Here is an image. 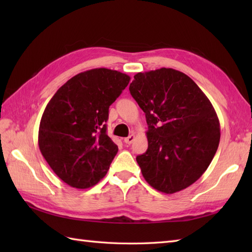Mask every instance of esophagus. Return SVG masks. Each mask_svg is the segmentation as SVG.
Returning <instances> with one entry per match:
<instances>
[{"instance_id": "esophagus-1", "label": "esophagus", "mask_w": 252, "mask_h": 252, "mask_svg": "<svg viewBox=\"0 0 252 252\" xmlns=\"http://www.w3.org/2000/svg\"><path fill=\"white\" fill-rule=\"evenodd\" d=\"M134 140H135V135L134 134H131V135H129V136L125 138V143L126 144H129V145H130V144H132L133 142H134Z\"/></svg>"}]
</instances>
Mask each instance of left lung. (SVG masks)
<instances>
[{
  "label": "left lung",
  "instance_id": "left-lung-1",
  "mask_svg": "<svg viewBox=\"0 0 252 252\" xmlns=\"http://www.w3.org/2000/svg\"><path fill=\"white\" fill-rule=\"evenodd\" d=\"M129 90L148 126V148L136 157L144 179L164 194L195 183L220 142V122L210 100L189 76L172 68L138 72Z\"/></svg>",
  "mask_w": 252,
  "mask_h": 252
}]
</instances>
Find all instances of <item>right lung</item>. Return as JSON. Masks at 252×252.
Segmentation results:
<instances>
[{
  "label": "right lung",
  "instance_id": "add662e5",
  "mask_svg": "<svg viewBox=\"0 0 252 252\" xmlns=\"http://www.w3.org/2000/svg\"><path fill=\"white\" fill-rule=\"evenodd\" d=\"M129 82L126 73L91 69L68 80L46 105L39 127V148L66 184L88 189L106 175L118 153L107 135L109 106Z\"/></svg>",
  "mask_w": 252,
  "mask_h": 252
}]
</instances>
